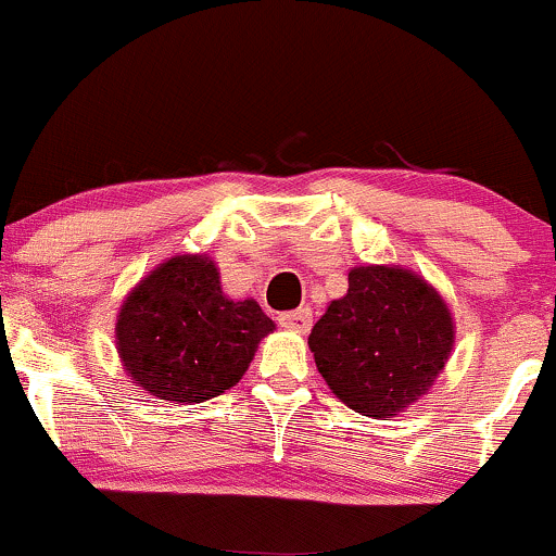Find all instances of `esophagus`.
<instances>
[{"label":"esophagus","mask_w":556,"mask_h":556,"mask_svg":"<svg viewBox=\"0 0 556 556\" xmlns=\"http://www.w3.org/2000/svg\"><path fill=\"white\" fill-rule=\"evenodd\" d=\"M277 321L282 324L285 329H292V331H300V334H305V331L311 329V324H314V311L305 305V308L290 311V314H279Z\"/></svg>","instance_id":"obj_1"}]
</instances>
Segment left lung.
<instances>
[{"instance_id": "obj_1", "label": "left lung", "mask_w": 556, "mask_h": 556, "mask_svg": "<svg viewBox=\"0 0 556 556\" xmlns=\"http://www.w3.org/2000/svg\"><path fill=\"white\" fill-rule=\"evenodd\" d=\"M455 344L452 314L418 274L355 266L348 295L331 300L308 348L331 392L361 416L392 418L420 400Z\"/></svg>"}]
</instances>
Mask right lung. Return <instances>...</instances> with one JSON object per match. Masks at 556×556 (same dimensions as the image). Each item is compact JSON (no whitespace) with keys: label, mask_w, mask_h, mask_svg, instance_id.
Here are the masks:
<instances>
[{"label":"right lung","mask_w":556,"mask_h":556,"mask_svg":"<svg viewBox=\"0 0 556 556\" xmlns=\"http://www.w3.org/2000/svg\"><path fill=\"white\" fill-rule=\"evenodd\" d=\"M274 321L256 300H229L206 256H175L132 287L114 340L132 384L175 405L235 387Z\"/></svg>","instance_id":"right-lung-1"}]
</instances>
